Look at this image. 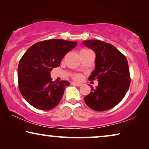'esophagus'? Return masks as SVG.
<instances>
[{"label": "esophagus", "instance_id": "esophagus-1", "mask_svg": "<svg viewBox=\"0 0 149 149\" xmlns=\"http://www.w3.org/2000/svg\"><path fill=\"white\" fill-rule=\"evenodd\" d=\"M72 85H74V86H78V87H80L81 86V83H75V82H72L71 83Z\"/></svg>", "mask_w": 149, "mask_h": 149}]
</instances>
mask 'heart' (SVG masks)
Wrapping results in <instances>:
<instances>
[{"label": "heart", "instance_id": "1", "mask_svg": "<svg viewBox=\"0 0 149 149\" xmlns=\"http://www.w3.org/2000/svg\"><path fill=\"white\" fill-rule=\"evenodd\" d=\"M81 78H82V77H81V74H75L74 76V79H76V80H80V79H81Z\"/></svg>", "mask_w": 149, "mask_h": 149}]
</instances>
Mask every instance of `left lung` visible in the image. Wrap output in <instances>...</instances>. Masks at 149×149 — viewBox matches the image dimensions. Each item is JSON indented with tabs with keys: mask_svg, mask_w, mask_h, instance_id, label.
<instances>
[{
	"mask_svg": "<svg viewBox=\"0 0 149 149\" xmlns=\"http://www.w3.org/2000/svg\"><path fill=\"white\" fill-rule=\"evenodd\" d=\"M95 52V70L89 81L97 79V86L84 97L86 104L95 111L115 107L122 100L130 85V75L125 56L111 44L100 40L83 42Z\"/></svg>",
	"mask_w": 149,
	"mask_h": 149,
	"instance_id": "8db88e82",
	"label": "left lung"
}]
</instances>
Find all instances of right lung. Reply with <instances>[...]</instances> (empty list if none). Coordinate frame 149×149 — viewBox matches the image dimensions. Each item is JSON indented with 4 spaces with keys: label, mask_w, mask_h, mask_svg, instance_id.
Here are the masks:
<instances>
[{
    "label": "right lung",
    "mask_w": 149,
    "mask_h": 149,
    "mask_svg": "<svg viewBox=\"0 0 149 149\" xmlns=\"http://www.w3.org/2000/svg\"><path fill=\"white\" fill-rule=\"evenodd\" d=\"M77 45V42L51 39L36 42L26 51L19 60L17 79L20 93L30 105L48 111L60 103L70 83L61 81L56 83L50 72Z\"/></svg>",
    "instance_id": "right-lung-1"
}]
</instances>
